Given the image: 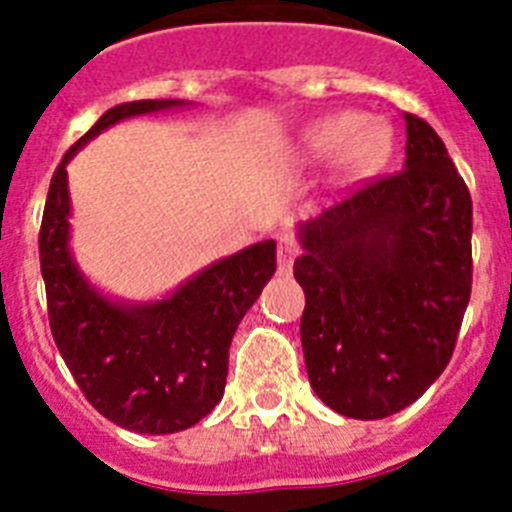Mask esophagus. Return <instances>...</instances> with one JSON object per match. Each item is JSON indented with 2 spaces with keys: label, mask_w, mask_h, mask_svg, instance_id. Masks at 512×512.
<instances>
[{
  "label": "esophagus",
  "mask_w": 512,
  "mask_h": 512,
  "mask_svg": "<svg viewBox=\"0 0 512 512\" xmlns=\"http://www.w3.org/2000/svg\"><path fill=\"white\" fill-rule=\"evenodd\" d=\"M297 241L292 238L289 233H282L277 238V264H279V271H289L292 269V264H295L297 259Z\"/></svg>",
  "instance_id": "obj_1"
}]
</instances>
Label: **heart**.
Here are the masks:
<instances>
[{
  "label": "heart",
  "instance_id": "obj_1",
  "mask_svg": "<svg viewBox=\"0 0 512 512\" xmlns=\"http://www.w3.org/2000/svg\"><path fill=\"white\" fill-rule=\"evenodd\" d=\"M351 128H354V125H351V120H343V117H333V120H325V122H320V125H315V128L310 130V135H307V143H310V148L315 153L333 151V148H336L338 143L346 138V133ZM372 140H374L372 133L354 135V138H351V143H348L346 153L351 158L364 156V153L372 151Z\"/></svg>",
  "mask_w": 512,
  "mask_h": 512
}]
</instances>
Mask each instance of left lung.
<instances>
[{
  "mask_svg": "<svg viewBox=\"0 0 512 512\" xmlns=\"http://www.w3.org/2000/svg\"><path fill=\"white\" fill-rule=\"evenodd\" d=\"M405 169L300 228L312 390L359 420L400 413L449 364L472 295V197L436 130L405 112Z\"/></svg>",
  "mask_w": 512,
  "mask_h": 512,
  "instance_id": "8db88e82",
  "label": "left lung"
}]
</instances>
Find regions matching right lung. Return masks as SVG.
<instances>
[{
  "mask_svg": "<svg viewBox=\"0 0 512 512\" xmlns=\"http://www.w3.org/2000/svg\"><path fill=\"white\" fill-rule=\"evenodd\" d=\"M176 104L184 102L140 99L104 112L53 171L38 235L51 333L71 377L104 418L151 436L212 413L235 328L277 271V243L261 241L207 266L166 300L133 307L104 300L79 274L69 253V158L115 122Z\"/></svg>",
  "mask_w": 512,
  "mask_h": 512,
  "instance_id": "add662e5",
  "label": "right lung"
}]
</instances>
